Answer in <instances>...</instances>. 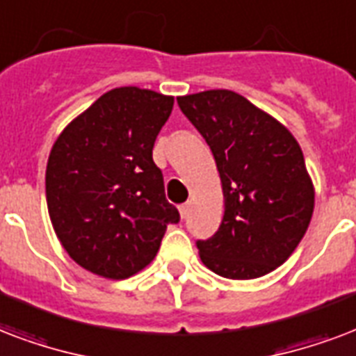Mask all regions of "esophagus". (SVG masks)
<instances>
[{"mask_svg": "<svg viewBox=\"0 0 356 356\" xmlns=\"http://www.w3.org/2000/svg\"><path fill=\"white\" fill-rule=\"evenodd\" d=\"M189 209H191V204H189V202L181 204V206H180V217H181V219H186V217L189 216Z\"/></svg>", "mask_w": 356, "mask_h": 356, "instance_id": "1", "label": "esophagus"}]
</instances>
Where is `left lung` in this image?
<instances>
[{
    "instance_id": "8db88e82",
    "label": "left lung",
    "mask_w": 356,
    "mask_h": 356,
    "mask_svg": "<svg viewBox=\"0 0 356 356\" xmlns=\"http://www.w3.org/2000/svg\"><path fill=\"white\" fill-rule=\"evenodd\" d=\"M213 152L225 216L200 260L234 280L264 277L288 260L314 213V184L297 139L238 92L213 89L176 98Z\"/></svg>"
}]
</instances>
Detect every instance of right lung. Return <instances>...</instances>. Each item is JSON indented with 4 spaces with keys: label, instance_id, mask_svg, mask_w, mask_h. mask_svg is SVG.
<instances>
[{
    "label": "right lung",
    "instance_id": "right-lung-1",
    "mask_svg": "<svg viewBox=\"0 0 356 356\" xmlns=\"http://www.w3.org/2000/svg\"><path fill=\"white\" fill-rule=\"evenodd\" d=\"M172 96L118 87L68 124L51 147L46 202L68 256L98 277L122 280L156 258L180 221L152 159Z\"/></svg>",
    "mask_w": 356,
    "mask_h": 356
}]
</instances>
